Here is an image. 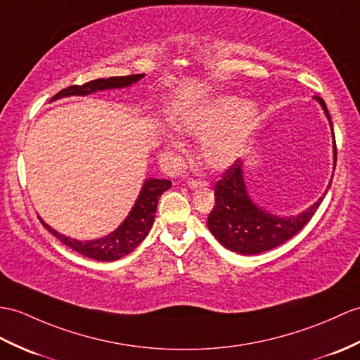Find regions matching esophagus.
Masks as SVG:
<instances>
[{"mask_svg": "<svg viewBox=\"0 0 360 360\" xmlns=\"http://www.w3.org/2000/svg\"><path fill=\"white\" fill-rule=\"evenodd\" d=\"M187 186H188L191 190H195V188H199V187H205L207 182H205V181H199V179H190Z\"/></svg>", "mask_w": 360, "mask_h": 360, "instance_id": "1", "label": "esophagus"}]
</instances>
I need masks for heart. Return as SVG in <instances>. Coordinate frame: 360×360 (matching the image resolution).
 <instances>
[{
    "instance_id": "b5f03b06",
    "label": "heart",
    "mask_w": 360,
    "mask_h": 360,
    "mask_svg": "<svg viewBox=\"0 0 360 360\" xmlns=\"http://www.w3.org/2000/svg\"><path fill=\"white\" fill-rule=\"evenodd\" d=\"M259 118L253 101L222 95L204 99L188 107L174 121L182 135L202 138L199 158L208 169L225 170L235 164L248 144ZM165 147L181 152L182 142L173 136L165 138Z\"/></svg>"
}]
</instances>
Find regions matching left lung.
<instances>
[{
	"mask_svg": "<svg viewBox=\"0 0 360 360\" xmlns=\"http://www.w3.org/2000/svg\"><path fill=\"white\" fill-rule=\"evenodd\" d=\"M314 99L321 104L331 127L334 173L338 152L331 118L322 99L317 96H314ZM331 181L333 178L330 179L323 195L313 205L305 208L302 213L295 216H278L257 205L250 196L244 178V161L238 160L225 172L222 179L216 184V205L212 213L208 214V230L212 231V235L218 239L222 247L238 255H259L269 252V250L276 248L290 238H293L296 233L305 227L327 195Z\"/></svg>",
	"mask_w": 360,
	"mask_h": 360,
	"instance_id": "8db88e82",
	"label": "left lung"
}]
</instances>
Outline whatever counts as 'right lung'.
<instances>
[{"label":"right lung","instance_id":"add662e5","mask_svg":"<svg viewBox=\"0 0 360 360\" xmlns=\"http://www.w3.org/2000/svg\"><path fill=\"white\" fill-rule=\"evenodd\" d=\"M146 75H130V77H112V78H99L90 82H86L82 86H70L60 94H56L50 103L56 101V99L67 98V96H87L96 91L103 90H115V89H124L136 84L139 79L144 78ZM172 187V181L167 179H156L148 178L142 184V188L139 195L133 204L131 210L125 216V219L121 222V225L116 230H113L110 235L99 239H90V240H78L69 236L61 235L60 231L47 225L43 219L44 227L52 233V235L60 239L63 244L70 247L75 252L94 259V261L101 262H110L121 259L125 255L131 253L142 240L148 235L150 229H152L155 216H156V207L158 200H160L161 195L165 190Z\"/></svg>","mask_w":360,"mask_h":360}]
</instances>
